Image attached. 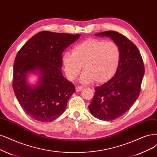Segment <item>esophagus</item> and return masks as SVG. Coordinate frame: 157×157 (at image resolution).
<instances>
[{
	"label": "esophagus",
	"mask_w": 157,
	"mask_h": 157,
	"mask_svg": "<svg viewBox=\"0 0 157 157\" xmlns=\"http://www.w3.org/2000/svg\"><path fill=\"white\" fill-rule=\"evenodd\" d=\"M83 89V86H78L75 87V91L76 92H79Z\"/></svg>",
	"instance_id": "1"
}]
</instances>
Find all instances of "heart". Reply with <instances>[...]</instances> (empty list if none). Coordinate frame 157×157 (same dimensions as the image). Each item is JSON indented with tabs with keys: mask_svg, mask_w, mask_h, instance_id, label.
Here are the masks:
<instances>
[{
	"mask_svg": "<svg viewBox=\"0 0 157 157\" xmlns=\"http://www.w3.org/2000/svg\"><path fill=\"white\" fill-rule=\"evenodd\" d=\"M120 60L121 52L117 43L96 38L79 43L72 54L65 52L62 58L67 77L71 81L76 78L82 66L84 72L80 82L83 83L107 82L117 73Z\"/></svg>",
	"mask_w": 157,
	"mask_h": 157,
	"instance_id": "obj_1",
	"label": "heart"
}]
</instances>
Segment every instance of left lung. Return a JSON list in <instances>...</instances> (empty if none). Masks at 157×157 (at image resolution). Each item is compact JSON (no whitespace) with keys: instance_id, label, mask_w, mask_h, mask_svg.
Segmentation results:
<instances>
[{"instance_id":"8db88e82","label":"left lung","mask_w":157,"mask_h":157,"mask_svg":"<svg viewBox=\"0 0 157 157\" xmlns=\"http://www.w3.org/2000/svg\"><path fill=\"white\" fill-rule=\"evenodd\" d=\"M95 36L110 37L121 52L117 73L107 83L95 88V94L89 105L95 118L111 121L128 111L138 98L145 71L144 62L136 45L120 33L106 31Z\"/></svg>"}]
</instances>
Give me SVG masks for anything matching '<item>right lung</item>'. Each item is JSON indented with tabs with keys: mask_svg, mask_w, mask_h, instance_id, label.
Returning <instances> with one entry per match:
<instances>
[{
	"mask_svg": "<svg viewBox=\"0 0 157 157\" xmlns=\"http://www.w3.org/2000/svg\"><path fill=\"white\" fill-rule=\"evenodd\" d=\"M80 35L44 31L29 39L17 53L13 65V89L24 111L41 122L62 114L75 86L63 75L62 53ZM30 73L39 75L36 85L27 82Z\"/></svg>",
	"mask_w": 157,
	"mask_h": 157,
	"instance_id": "add662e5",
	"label": "right lung"
}]
</instances>
